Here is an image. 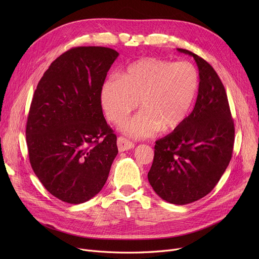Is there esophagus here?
Segmentation results:
<instances>
[{
  "instance_id": "34e87169",
  "label": "esophagus",
  "mask_w": 259,
  "mask_h": 259,
  "mask_svg": "<svg viewBox=\"0 0 259 259\" xmlns=\"http://www.w3.org/2000/svg\"><path fill=\"white\" fill-rule=\"evenodd\" d=\"M117 148L120 152L127 151V150H130V149L134 148V144L125 138L119 137L117 139Z\"/></svg>"
}]
</instances>
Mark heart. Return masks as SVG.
<instances>
[{
    "label": "heart",
    "instance_id": "1",
    "mask_svg": "<svg viewBox=\"0 0 259 259\" xmlns=\"http://www.w3.org/2000/svg\"><path fill=\"white\" fill-rule=\"evenodd\" d=\"M199 75L191 63L145 58L111 76L101 87V104L107 118L120 124L139 106L143 110L121 129L137 139L150 138L159 129L171 131L192 110Z\"/></svg>",
    "mask_w": 259,
    "mask_h": 259
}]
</instances>
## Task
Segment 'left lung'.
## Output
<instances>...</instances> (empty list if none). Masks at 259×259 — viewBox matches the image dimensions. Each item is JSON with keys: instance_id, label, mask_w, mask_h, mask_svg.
<instances>
[{"instance_id": "8db88e82", "label": "left lung", "mask_w": 259, "mask_h": 259, "mask_svg": "<svg viewBox=\"0 0 259 259\" xmlns=\"http://www.w3.org/2000/svg\"><path fill=\"white\" fill-rule=\"evenodd\" d=\"M199 86L193 111L173 132L156 141L148 181L155 193L174 205H187L210 193L232 157L234 122L225 87L213 67L195 53Z\"/></svg>"}]
</instances>
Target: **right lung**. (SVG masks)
Returning a JSON list of instances; mask_svg holds the SVG:
<instances>
[{"label":"right lung","mask_w":259,"mask_h":259,"mask_svg":"<svg viewBox=\"0 0 259 259\" xmlns=\"http://www.w3.org/2000/svg\"><path fill=\"white\" fill-rule=\"evenodd\" d=\"M118 52L76 47L49 66L38 81L26 125L31 167L54 197L83 203L103 189L118 153L101 87Z\"/></svg>","instance_id":"add662e5"}]
</instances>
